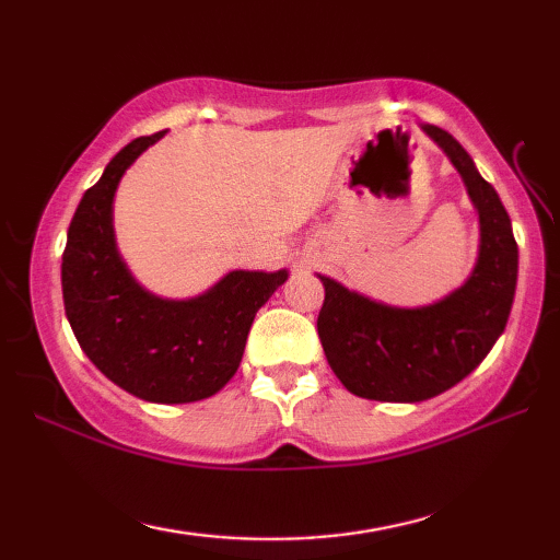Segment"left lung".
Returning <instances> with one entry per match:
<instances>
[{
    "label": "left lung",
    "mask_w": 560,
    "mask_h": 560,
    "mask_svg": "<svg viewBox=\"0 0 560 560\" xmlns=\"http://www.w3.org/2000/svg\"><path fill=\"white\" fill-rule=\"evenodd\" d=\"M457 167L479 214V254L469 279L450 296L420 308H397L328 277L318 338L338 381L358 397L422 402L464 381L504 334L516 293L518 246L497 189L457 140L422 126Z\"/></svg>",
    "instance_id": "obj_1"
}]
</instances>
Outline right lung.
<instances>
[{"label": "right lung", "instance_id": "obj_1", "mask_svg": "<svg viewBox=\"0 0 560 560\" xmlns=\"http://www.w3.org/2000/svg\"><path fill=\"white\" fill-rule=\"evenodd\" d=\"M165 130L128 143L86 189L66 236V318L91 363L148 402L205 400L232 381L257 311L283 281L279 271H230L195 299H160L132 279L113 234L120 177Z\"/></svg>", "mask_w": 560, "mask_h": 560}]
</instances>
